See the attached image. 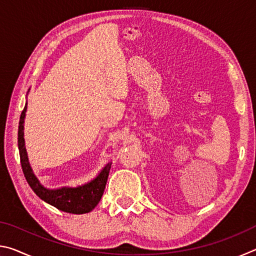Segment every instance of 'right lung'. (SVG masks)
Returning a JSON list of instances; mask_svg holds the SVG:
<instances>
[{"mask_svg": "<svg viewBox=\"0 0 256 256\" xmlns=\"http://www.w3.org/2000/svg\"><path fill=\"white\" fill-rule=\"evenodd\" d=\"M26 112H27V104L21 112L19 120V130H18V146L20 154V162L22 172L24 174L30 188H32L34 193L40 196L42 200L48 203V204L58 208V210L68 212V214H88L94 209L100 198L102 196L104 190L107 183L108 174H110L112 162H108L102 170L99 172L96 178H94L89 183L84 184L76 188H64L50 190L42 186L40 180L32 172V167L28 162L27 151L24 146V123L26 118Z\"/></svg>", "mask_w": 256, "mask_h": 256, "instance_id": "right-lung-1", "label": "right lung"}]
</instances>
